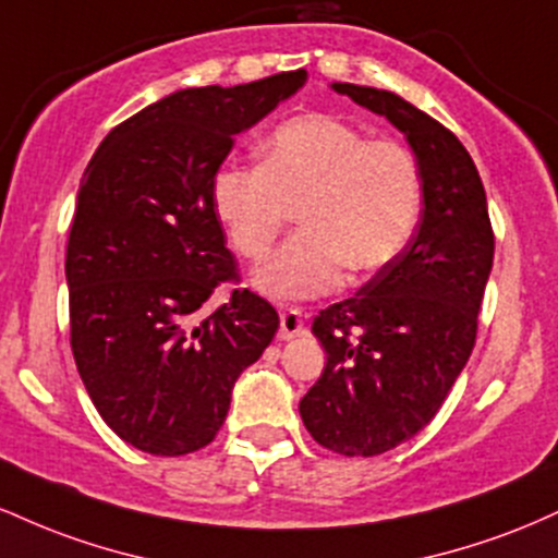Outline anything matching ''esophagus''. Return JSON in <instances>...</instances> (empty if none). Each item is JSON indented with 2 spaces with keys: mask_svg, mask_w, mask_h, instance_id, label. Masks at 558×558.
<instances>
[{
  "mask_svg": "<svg viewBox=\"0 0 558 558\" xmlns=\"http://www.w3.org/2000/svg\"><path fill=\"white\" fill-rule=\"evenodd\" d=\"M304 332L306 328H304V315H301V310H296V306H288V310L280 312V330H278L280 341H291V338L304 336Z\"/></svg>",
  "mask_w": 558,
  "mask_h": 558,
  "instance_id": "esophagus-1",
  "label": "esophagus"
}]
</instances>
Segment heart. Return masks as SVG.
Wrapping results in <instances>:
<instances>
[{
    "label": "heart",
    "mask_w": 558,
    "mask_h": 558,
    "mask_svg": "<svg viewBox=\"0 0 558 558\" xmlns=\"http://www.w3.org/2000/svg\"><path fill=\"white\" fill-rule=\"evenodd\" d=\"M420 165L393 138H364L332 114H301L262 144V165H220L213 204L243 257L259 259L299 207L301 228L254 272L272 299H315L343 283L345 267L390 265L420 215Z\"/></svg>",
    "instance_id": "obj_1"
}]
</instances>
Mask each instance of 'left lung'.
<instances>
[{"instance_id":"8db88e82","label":"left lung","mask_w":558,"mask_h":558,"mask_svg":"<svg viewBox=\"0 0 558 558\" xmlns=\"http://www.w3.org/2000/svg\"><path fill=\"white\" fill-rule=\"evenodd\" d=\"M330 88L399 128L422 178L420 222L399 257L312 323L328 362L299 403L319 446L377 457L435 417L470 360L493 230L475 162L448 128L399 94Z\"/></svg>"}]
</instances>
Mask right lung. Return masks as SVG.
<instances>
[{
  "mask_svg": "<svg viewBox=\"0 0 558 558\" xmlns=\"http://www.w3.org/2000/svg\"><path fill=\"white\" fill-rule=\"evenodd\" d=\"M306 83V70L183 88L112 128L94 151L68 239L70 345L96 412L125 444L183 457L213 444L230 393L278 330L239 278L213 178L239 133Z\"/></svg>",
  "mask_w": 558,
  "mask_h": 558,
  "instance_id": "obj_1",
  "label": "right lung"
}]
</instances>
